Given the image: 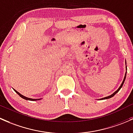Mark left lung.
Segmentation results:
<instances>
[{"instance_id": "obj_1", "label": "left lung", "mask_w": 133, "mask_h": 133, "mask_svg": "<svg viewBox=\"0 0 133 133\" xmlns=\"http://www.w3.org/2000/svg\"><path fill=\"white\" fill-rule=\"evenodd\" d=\"M125 65H126V61H125ZM125 69H126V72H125V76H124V80H123V81H122V84H120V87H119L118 88V90H116V91H115V92L113 93V94H112L111 95H109V96L106 97H104V98H100V99H108V98H111V97H113V96H114V95H115V94H117V93L118 92L119 90H120V89H121V88L122 87L123 84H124V81H125V78H126V74H127V66H125Z\"/></svg>"}]
</instances>
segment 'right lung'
<instances>
[{
	"instance_id": "1",
	"label": "right lung",
	"mask_w": 133,
	"mask_h": 133,
	"mask_svg": "<svg viewBox=\"0 0 133 133\" xmlns=\"http://www.w3.org/2000/svg\"><path fill=\"white\" fill-rule=\"evenodd\" d=\"M13 90H14V91H15V92L18 94V95H19V96L21 97L22 98H24V99H25V100H27V101H39V100L42 99V98H29V97H25V96H24V95H22V94H20V93L18 92V91H16V90H15V89H13Z\"/></svg>"
}]
</instances>
